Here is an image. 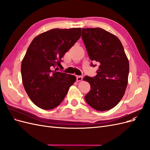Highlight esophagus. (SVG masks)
<instances>
[{
    "mask_svg": "<svg viewBox=\"0 0 150 150\" xmlns=\"http://www.w3.org/2000/svg\"><path fill=\"white\" fill-rule=\"evenodd\" d=\"M83 76H78V77H77V78H76L77 82H79V81H81L83 80Z\"/></svg>",
    "mask_w": 150,
    "mask_h": 150,
    "instance_id": "1",
    "label": "esophagus"
}]
</instances>
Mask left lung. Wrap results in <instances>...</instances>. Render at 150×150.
<instances>
[{"label":"left lung","mask_w":150,"mask_h":150,"mask_svg":"<svg viewBox=\"0 0 150 150\" xmlns=\"http://www.w3.org/2000/svg\"><path fill=\"white\" fill-rule=\"evenodd\" d=\"M81 37L90 59L99 64L96 76L83 78L91 86L85 100L97 111L111 110L123 97L128 84L129 61L123 46L116 36L99 28L82 29Z\"/></svg>","instance_id":"8db88e82"}]
</instances>
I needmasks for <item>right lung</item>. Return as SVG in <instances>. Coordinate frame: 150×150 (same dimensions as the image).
I'll return each instance as SVG.
<instances>
[{"label": "right lung", "mask_w": 150, "mask_h": 150, "mask_svg": "<svg viewBox=\"0 0 150 150\" xmlns=\"http://www.w3.org/2000/svg\"><path fill=\"white\" fill-rule=\"evenodd\" d=\"M81 28L53 29L33 40L22 61L21 75L30 100L43 110L59 105L76 78L59 72L62 57L81 37Z\"/></svg>", "instance_id": "obj_1"}]
</instances>
